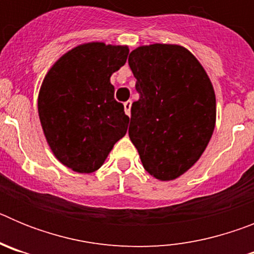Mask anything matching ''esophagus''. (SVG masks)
<instances>
[{"label":"esophagus","mask_w":254,"mask_h":254,"mask_svg":"<svg viewBox=\"0 0 254 254\" xmlns=\"http://www.w3.org/2000/svg\"><path fill=\"white\" fill-rule=\"evenodd\" d=\"M131 105H132V102L131 100H127V102L123 103V107H125V112L127 116H131Z\"/></svg>","instance_id":"1"}]
</instances>
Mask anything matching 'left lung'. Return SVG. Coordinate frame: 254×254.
<instances>
[{
	"mask_svg": "<svg viewBox=\"0 0 254 254\" xmlns=\"http://www.w3.org/2000/svg\"><path fill=\"white\" fill-rule=\"evenodd\" d=\"M140 99L128 134L142 165L159 181H174L198 161L216 123L214 86L202 64L178 44L140 46L129 53Z\"/></svg>",
	"mask_w": 254,
	"mask_h": 254,
	"instance_id": "8db88e82",
	"label": "left lung"
}]
</instances>
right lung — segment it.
Returning <instances> with one entry per match:
<instances>
[{
  "mask_svg": "<svg viewBox=\"0 0 254 254\" xmlns=\"http://www.w3.org/2000/svg\"><path fill=\"white\" fill-rule=\"evenodd\" d=\"M128 52L103 42L80 44L61 56L42 82L38 113L47 143L73 172L99 169L127 132L129 118L114 99L111 76Z\"/></svg>",
  "mask_w": 254,
  "mask_h": 254,
  "instance_id": "add662e5",
  "label": "right lung"
}]
</instances>
